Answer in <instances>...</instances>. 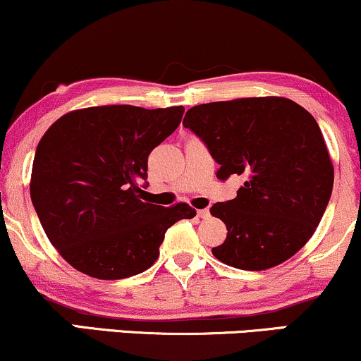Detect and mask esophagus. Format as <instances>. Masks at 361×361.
<instances>
[{"mask_svg": "<svg viewBox=\"0 0 361 361\" xmlns=\"http://www.w3.org/2000/svg\"><path fill=\"white\" fill-rule=\"evenodd\" d=\"M196 214H198V218H202V220H207L209 216V209L203 208V209H196Z\"/></svg>", "mask_w": 361, "mask_h": 361, "instance_id": "34e87169", "label": "esophagus"}]
</instances>
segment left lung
I'll return each mask as SVG.
<instances>
[{
  "label": "left lung",
  "instance_id": "1",
  "mask_svg": "<svg viewBox=\"0 0 361 361\" xmlns=\"http://www.w3.org/2000/svg\"><path fill=\"white\" fill-rule=\"evenodd\" d=\"M183 125L207 143L220 180L245 178L236 198L209 208L228 230L214 258L262 271L302 250L333 190L330 153L307 109L281 97L238 98L190 108Z\"/></svg>",
  "mask_w": 361,
  "mask_h": 361
}]
</instances>
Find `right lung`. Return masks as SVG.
<instances>
[{
	"instance_id": "obj_1",
	"label": "right lung",
	"mask_w": 361,
	"mask_h": 361,
	"mask_svg": "<svg viewBox=\"0 0 361 361\" xmlns=\"http://www.w3.org/2000/svg\"><path fill=\"white\" fill-rule=\"evenodd\" d=\"M183 106L131 104L66 113L36 148L30 193L44 233L75 270L120 280L157 262L165 231L196 212L141 200L148 154L180 125Z\"/></svg>"
}]
</instances>
